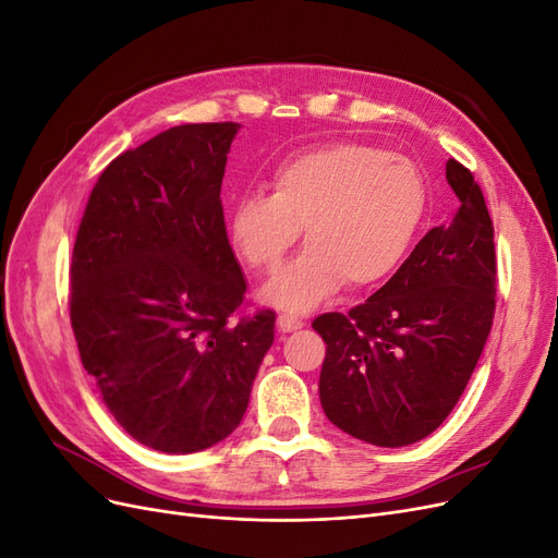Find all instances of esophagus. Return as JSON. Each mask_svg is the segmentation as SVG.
I'll list each match as a JSON object with an SVG mask.
<instances>
[{
  "label": "esophagus",
  "mask_w": 558,
  "mask_h": 558,
  "mask_svg": "<svg viewBox=\"0 0 558 558\" xmlns=\"http://www.w3.org/2000/svg\"><path fill=\"white\" fill-rule=\"evenodd\" d=\"M302 326V320L300 318H295V316H289V314H281L279 318H277V328L281 330V332H293V330H300Z\"/></svg>",
  "instance_id": "34e87169"
}]
</instances>
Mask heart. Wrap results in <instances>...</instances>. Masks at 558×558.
Masks as SVG:
<instances>
[{
    "instance_id": "b5f03b06",
    "label": "heart",
    "mask_w": 558,
    "mask_h": 558,
    "mask_svg": "<svg viewBox=\"0 0 558 558\" xmlns=\"http://www.w3.org/2000/svg\"><path fill=\"white\" fill-rule=\"evenodd\" d=\"M428 211L421 167L361 142L283 158L272 195L248 193L230 214V242L253 269H275L305 228L307 248L269 279L263 300L305 314L337 293L375 289L408 258Z\"/></svg>"
}]
</instances>
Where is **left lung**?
Wrapping results in <instances>:
<instances>
[{"label": "left lung", "instance_id": "8db88e82", "mask_svg": "<svg viewBox=\"0 0 558 558\" xmlns=\"http://www.w3.org/2000/svg\"><path fill=\"white\" fill-rule=\"evenodd\" d=\"M459 197L451 221L424 234L381 289L349 314H320V408L356 440L404 447L456 408L496 312L494 223L482 189L447 160Z\"/></svg>", "mask_w": 558, "mask_h": 558}]
</instances>
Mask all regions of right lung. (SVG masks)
<instances>
[{"instance_id":"add662e5","label":"right lung","mask_w":558,"mask_h":558,"mask_svg":"<svg viewBox=\"0 0 558 558\" xmlns=\"http://www.w3.org/2000/svg\"><path fill=\"white\" fill-rule=\"evenodd\" d=\"M240 123H189L99 174L72 253L81 363L134 440L209 449L240 426L275 342L272 310L230 320L246 279L228 242L221 183Z\"/></svg>"}]
</instances>
